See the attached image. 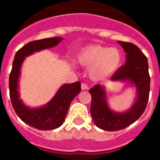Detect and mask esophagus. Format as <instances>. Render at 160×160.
<instances>
[{
	"mask_svg": "<svg viewBox=\"0 0 160 160\" xmlns=\"http://www.w3.org/2000/svg\"><path fill=\"white\" fill-rule=\"evenodd\" d=\"M81 88H82V90H87V89L89 88V87H88V85L87 84V83H84V82H82V85H81Z\"/></svg>",
	"mask_w": 160,
	"mask_h": 160,
	"instance_id": "obj_1",
	"label": "esophagus"
}]
</instances>
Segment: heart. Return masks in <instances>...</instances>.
<instances>
[{
	"instance_id": "obj_1",
	"label": "heart",
	"mask_w": 160,
	"mask_h": 160,
	"mask_svg": "<svg viewBox=\"0 0 160 160\" xmlns=\"http://www.w3.org/2000/svg\"><path fill=\"white\" fill-rule=\"evenodd\" d=\"M77 60L82 66L90 67V73L92 78L102 79L118 70L122 62V53L117 48L94 44L80 49Z\"/></svg>"
}]
</instances>
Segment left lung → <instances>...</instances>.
Here are the masks:
<instances>
[{"label": "left lung", "mask_w": 160, "mask_h": 160, "mask_svg": "<svg viewBox=\"0 0 160 160\" xmlns=\"http://www.w3.org/2000/svg\"><path fill=\"white\" fill-rule=\"evenodd\" d=\"M118 43L127 53V60L126 64L113 74L111 80L134 83L138 98L128 112L115 113L107 106L105 90L101 85H95L89 90L91 94L90 114L94 123L100 129L108 131H119L134 123L143 114L149 99L151 78L148 58L135 44L119 41Z\"/></svg>", "instance_id": "left-lung-1"}]
</instances>
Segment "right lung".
<instances>
[{"mask_svg": "<svg viewBox=\"0 0 160 160\" xmlns=\"http://www.w3.org/2000/svg\"><path fill=\"white\" fill-rule=\"evenodd\" d=\"M62 40V38H50L29 42L17 52L12 62L8 81L12 106L18 116L24 122L38 130H53L63 123L72 100L81 91V83L76 82L63 85L47 105L41 108L30 109L25 107L19 99L18 82L20 69L26 56L36 51L57 46Z\"/></svg>", "mask_w": 160, "mask_h": 160, "instance_id": "obj_1", "label": "right lung"}]
</instances>
